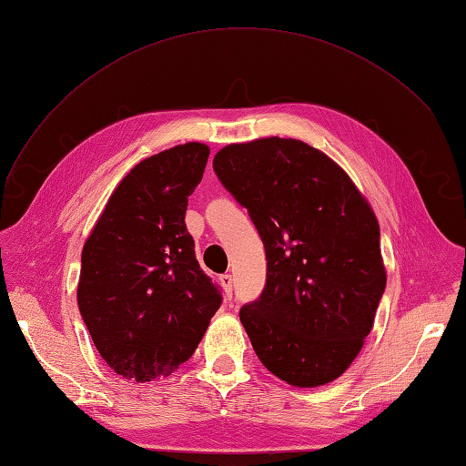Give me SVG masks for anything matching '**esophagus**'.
<instances>
[{
	"mask_svg": "<svg viewBox=\"0 0 466 466\" xmlns=\"http://www.w3.org/2000/svg\"><path fill=\"white\" fill-rule=\"evenodd\" d=\"M219 284H221V288H223L225 299L231 301V299H233V278H231L229 274H223V276L219 278Z\"/></svg>",
	"mask_w": 466,
	"mask_h": 466,
	"instance_id": "34e87169",
	"label": "esophagus"
}]
</instances>
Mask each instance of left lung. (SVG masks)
<instances>
[{
	"label": "left lung",
	"mask_w": 466,
	"mask_h": 466,
	"mask_svg": "<svg viewBox=\"0 0 466 466\" xmlns=\"http://www.w3.org/2000/svg\"><path fill=\"white\" fill-rule=\"evenodd\" d=\"M214 171L266 250L264 291L238 313L258 360L293 387L330 383L360 354L387 284L370 202L301 139L225 146Z\"/></svg>",
	"instance_id": "1"
}]
</instances>
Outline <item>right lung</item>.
Listing matches in <instances>:
<instances>
[{
  "label": "right lung",
  "instance_id": "1",
  "mask_svg": "<svg viewBox=\"0 0 466 466\" xmlns=\"http://www.w3.org/2000/svg\"><path fill=\"white\" fill-rule=\"evenodd\" d=\"M208 155L188 142L139 161L83 245L79 313L101 358L137 383L178 370L221 305L185 223Z\"/></svg>",
  "mask_w": 466,
  "mask_h": 466
}]
</instances>
